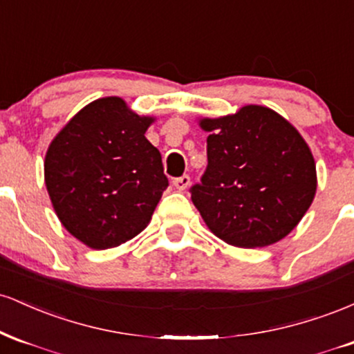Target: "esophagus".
Instances as JSON below:
<instances>
[{
	"label": "esophagus",
	"mask_w": 354,
	"mask_h": 354,
	"mask_svg": "<svg viewBox=\"0 0 354 354\" xmlns=\"http://www.w3.org/2000/svg\"><path fill=\"white\" fill-rule=\"evenodd\" d=\"M189 183H191V180H189L188 174H183V176H180V178H174L173 186L178 191H185L189 186Z\"/></svg>",
	"instance_id": "esophagus-1"
}]
</instances>
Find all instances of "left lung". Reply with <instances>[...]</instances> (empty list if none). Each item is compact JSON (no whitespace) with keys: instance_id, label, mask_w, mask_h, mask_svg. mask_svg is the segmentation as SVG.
<instances>
[{"instance_id":"1","label":"left lung","mask_w":354,"mask_h":354,"mask_svg":"<svg viewBox=\"0 0 354 354\" xmlns=\"http://www.w3.org/2000/svg\"><path fill=\"white\" fill-rule=\"evenodd\" d=\"M200 126L209 133L208 166L189 191L206 226L238 248L290 234L316 193V165L298 129L258 104Z\"/></svg>"}]
</instances>
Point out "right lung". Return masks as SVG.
<instances>
[{
  "label": "right lung",
  "mask_w": 354,
  "mask_h": 354,
  "mask_svg": "<svg viewBox=\"0 0 354 354\" xmlns=\"http://www.w3.org/2000/svg\"><path fill=\"white\" fill-rule=\"evenodd\" d=\"M153 121L108 96L76 113L48 148L44 183L53 208L93 250L140 234L168 188L161 154L145 136Z\"/></svg>",
  "instance_id": "add662e5"
}]
</instances>
